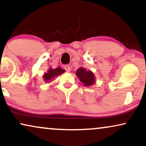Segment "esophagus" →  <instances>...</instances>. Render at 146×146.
I'll return each instance as SVG.
<instances>
[{"instance_id":"34e87169","label":"esophagus","mask_w":146,"mask_h":146,"mask_svg":"<svg viewBox=\"0 0 146 146\" xmlns=\"http://www.w3.org/2000/svg\"><path fill=\"white\" fill-rule=\"evenodd\" d=\"M64 69H65L67 72H69L70 70H71V68H70V66L69 65H66L64 67Z\"/></svg>"}]
</instances>
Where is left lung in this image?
<instances>
[{
    "mask_svg": "<svg viewBox=\"0 0 146 146\" xmlns=\"http://www.w3.org/2000/svg\"><path fill=\"white\" fill-rule=\"evenodd\" d=\"M75 73L81 82H82L85 87L92 85L96 82V77L92 71H87L84 68L81 67L77 70Z\"/></svg>",
    "mask_w": 146,
    "mask_h": 146,
    "instance_id": "1",
    "label": "left lung"
}]
</instances>
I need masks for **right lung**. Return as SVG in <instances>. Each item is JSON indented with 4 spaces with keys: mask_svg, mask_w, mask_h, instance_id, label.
I'll list each match as a JSON object with an SVG mask.
<instances>
[{
    "mask_svg": "<svg viewBox=\"0 0 146 146\" xmlns=\"http://www.w3.org/2000/svg\"><path fill=\"white\" fill-rule=\"evenodd\" d=\"M65 72V70L62 69L61 67H57L53 69L52 68H49L47 73H45L43 75V79L45 82H49V81L55 77L59 76L62 73Z\"/></svg>",
    "mask_w": 146,
    "mask_h": 146,
    "instance_id": "add662e5",
    "label": "right lung"
}]
</instances>
